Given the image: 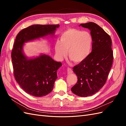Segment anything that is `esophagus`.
I'll return each mask as SVG.
<instances>
[{"instance_id":"esophagus-1","label":"esophagus","mask_w":126,"mask_h":126,"mask_svg":"<svg viewBox=\"0 0 126 126\" xmlns=\"http://www.w3.org/2000/svg\"><path fill=\"white\" fill-rule=\"evenodd\" d=\"M73 72V71L70 68H67V74H72Z\"/></svg>"}]
</instances>
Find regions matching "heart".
I'll list each match as a JSON object with an SVG mask.
<instances>
[{
  "instance_id": "obj_1",
  "label": "heart",
  "mask_w": 126,
  "mask_h": 126,
  "mask_svg": "<svg viewBox=\"0 0 126 126\" xmlns=\"http://www.w3.org/2000/svg\"><path fill=\"white\" fill-rule=\"evenodd\" d=\"M93 37L86 31L69 28L63 32L60 36V43L55 45L57 57L62 60L68 55L76 63L85 60L90 54L93 45Z\"/></svg>"
}]
</instances>
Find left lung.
Instances as JSON below:
<instances>
[{
  "label": "left lung",
  "mask_w": 126,
  "mask_h": 126,
  "mask_svg": "<svg viewBox=\"0 0 126 126\" xmlns=\"http://www.w3.org/2000/svg\"><path fill=\"white\" fill-rule=\"evenodd\" d=\"M80 26L90 30L93 45L89 56L73 68L78 81L71 90L77 96L85 97L96 94L104 86L113 57L111 39L104 29L92 22Z\"/></svg>",
  "instance_id": "obj_1"
}]
</instances>
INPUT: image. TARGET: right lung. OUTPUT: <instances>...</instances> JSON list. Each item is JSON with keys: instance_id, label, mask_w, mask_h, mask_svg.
Segmentation results:
<instances>
[{"instance_id": "add662e5", "label": "right lung", "mask_w": 126, "mask_h": 126, "mask_svg": "<svg viewBox=\"0 0 126 126\" xmlns=\"http://www.w3.org/2000/svg\"><path fill=\"white\" fill-rule=\"evenodd\" d=\"M59 27V25H33L21 30L16 37L11 55L15 78L21 88L33 96H45L51 92L57 79V70L62 64L45 54L28 59L24 54V44L54 35Z\"/></svg>"}]
</instances>
